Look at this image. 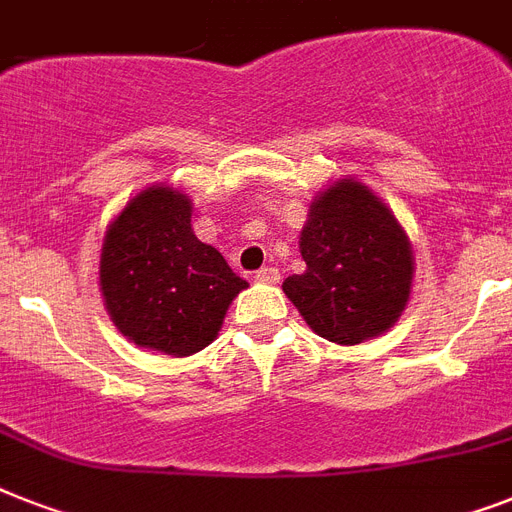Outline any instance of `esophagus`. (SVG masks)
Listing matches in <instances>:
<instances>
[{
  "instance_id": "esophagus-1",
  "label": "esophagus",
  "mask_w": 512,
  "mask_h": 512,
  "mask_svg": "<svg viewBox=\"0 0 512 512\" xmlns=\"http://www.w3.org/2000/svg\"><path fill=\"white\" fill-rule=\"evenodd\" d=\"M279 279V268H260V271L255 273V281H260V284H279Z\"/></svg>"
}]
</instances>
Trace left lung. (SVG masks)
I'll use <instances>...</instances> for the list:
<instances>
[{"label": "left lung", "instance_id": "8db88e82", "mask_svg": "<svg viewBox=\"0 0 512 512\" xmlns=\"http://www.w3.org/2000/svg\"><path fill=\"white\" fill-rule=\"evenodd\" d=\"M305 271L284 281L305 324L337 345L380 337L409 303V236L364 183L342 177L313 199L300 233Z\"/></svg>", "mask_w": 512, "mask_h": 512}]
</instances>
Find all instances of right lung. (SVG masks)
Segmentation results:
<instances>
[{
    "instance_id": "right-lung-1",
    "label": "right lung",
    "mask_w": 512,
    "mask_h": 512,
    "mask_svg": "<svg viewBox=\"0 0 512 512\" xmlns=\"http://www.w3.org/2000/svg\"><path fill=\"white\" fill-rule=\"evenodd\" d=\"M191 199L151 185L108 225L100 252L103 303L130 342L183 358L215 340L247 281L215 247L196 239Z\"/></svg>"
}]
</instances>
